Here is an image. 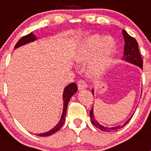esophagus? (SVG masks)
Returning a JSON list of instances; mask_svg holds the SVG:
<instances>
[{"label": "esophagus", "instance_id": "1", "mask_svg": "<svg viewBox=\"0 0 151 151\" xmlns=\"http://www.w3.org/2000/svg\"><path fill=\"white\" fill-rule=\"evenodd\" d=\"M77 85H78V90H83V89L87 88V84H86L83 80H79V81L77 82Z\"/></svg>", "mask_w": 151, "mask_h": 151}]
</instances>
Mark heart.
I'll use <instances>...</instances> for the list:
<instances>
[{"label": "heart", "instance_id": "obj_1", "mask_svg": "<svg viewBox=\"0 0 151 151\" xmlns=\"http://www.w3.org/2000/svg\"><path fill=\"white\" fill-rule=\"evenodd\" d=\"M116 49L114 38L94 34L81 42L75 58L78 63H84L90 59L87 65V74L90 78H99L108 67Z\"/></svg>", "mask_w": 151, "mask_h": 151}]
</instances>
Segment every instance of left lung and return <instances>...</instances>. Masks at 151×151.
<instances>
[{"mask_svg":"<svg viewBox=\"0 0 151 151\" xmlns=\"http://www.w3.org/2000/svg\"><path fill=\"white\" fill-rule=\"evenodd\" d=\"M122 34L123 37H124V42H125L124 48V56H123L122 59L126 61L127 62L134 64V65L138 66V67H139L141 69H142L143 61L141 57V55H140V52H139V44H138L137 41H136V40L134 38L129 35L127 32L124 29H122ZM92 93H93V95L94 94V93H93V89L92 90ZM90 119H91V122L93 125H95L97 128L100 129L102 131L105 132L117 131V130L122 128L124 126H125L126 124H127L128 122L130 120V119H131V118L129 119L123 125H119L113 127H104L101 124H100L96 120V118H95L94 114H93V106L90 112Z\"/></svg>","mask_w":151,"mask_h":151,"instance_id":"1","label":"left lung"}]
</instances>
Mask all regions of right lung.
Listing matches in <instances>:
<instances>
[{"label":"right lung","instance_id":"1","mask_svg":"<svg viewBox=\"0 0 151 151\" xmlns=\"http://www.w3.org/2000/svg\"><path fill=\"white\" fill-rule=\"evenodd\" d=\"M37 38L34 35V34L32 32H30L28 35H25V36L22 37L19 41L17 42L16 45L15 46V49L18 48V47H21V46L24 45V44H27L28 43L32 42V41H35ZM78 90V87H77L76 84L75 83H71L70 84H69L68 86L64 88V93H63V101H64V108H63V113L62 116L61 117V119H60L59 122L53 127L52 129H51L50 130H49L47 133H39V134H37L39 136H49L50 135L55 133V132H57L58 130H59L61 129V127H62L63 124H64V122H65V118H66V113H67V105H68V103L70 101V98L72 96L75 94V93L77 92Z\"/></svg>","mask_w":151,"mask_h":151}]
</instances>
